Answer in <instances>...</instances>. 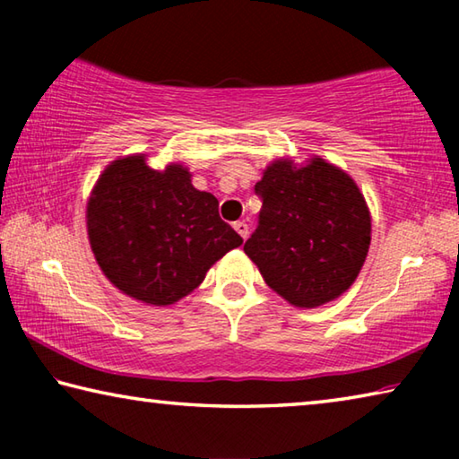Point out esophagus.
I'll return each instance as SVG.
<instances>
[{
  "label": "esophagus",
  "mask_w": 459,
  "mask_h": 459,
  "mask_svg": "<svg viewBox=\"0 0 459 459\" xmlns=\"http://www.w3.org/2000/svg\"><path fill=\"white\" fill-rule=\"evenodd\" d=\"M232 227H235V230H237L238 235L243 237V238H247V237H248V224H247L245 221H238V222L232 224Z\"/></svg>",
  "instance_id": "1"
}]
</instances>
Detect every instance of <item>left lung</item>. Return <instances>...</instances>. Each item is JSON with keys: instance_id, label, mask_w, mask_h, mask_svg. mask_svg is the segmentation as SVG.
Instances as JSON below:
<instances>
[{"instance_id": "left-lung-1", "label": "left lung", "mask_w": 459, "mask_h": 459, "mask_svg": "<svg viewBox=\"0 0 459 459\" xmlns=\"http://www.w3.org/2000/svg\"><path fill=\"white\" fill-rule=\"evenodd\" d=\"M259 227L245 253L265 283L295 307H320L351 290L367 261L372 221L364 194L320 155L279 158L255 184Z\"/></svg>"}]
</instances>
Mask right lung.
Returning a JSON list of instances; mask_svg holds the SVG:
<instances>
[{
	"label": "right lung",
	"instance_id": "right-lung-1",
	"mask_svg": "<svg viewBox=\"0 0 459 459\" xmlns=\"http://www.w3.org/2000/svg\"><path fill=\"white\" fill-rule=\"evenodd\" d=\"M87 232L103 275L127 298L166 307L204 281L243 245L219 200L192 186L190 169L147 166L145 153L113 160L91 190Z\"/></svg>",
	"mask_w": 459,
	"mask_h": 459
}]
</instances>
